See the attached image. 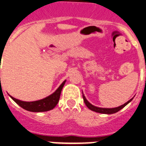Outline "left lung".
Listing matches in <instances>:
<instances>
[{"label": "left lung", "mask_w": 146, "mask_h": 146, "mask_svg": "<svg viewBox=\"0 0 146 146\" xmlns=\"http://www.w3.org/2000/svg\"><path fill=\"white\" fill-rule=\"evenodd\" d=\"M83 99H84V103H85L86 107H88L89 110H92V111H96V112H98V113H102V114H114V113L117 112L118 111H119V110H122V108H124L127 104H128L129 103L133 100V98H132V99H130L128 102H127L126 103H125V104H122V105L119 106V107H114V108H101V107H96V106L92 105V104H91L90 102H88V101L86 99L84 94H83Z\"/></svg>", "instance_id": "left-lung-1"}]
</instances>
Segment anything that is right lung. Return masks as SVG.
<instances>
[{
	"instance_id": "right-lung-1",
	"label": "right lung",
	"mask_w": 146,
	"mask_h": 146,
	"mask_svg": "<svg viewBox=\"0 0 146 146\" xmlns=\"http://www.w3.org/2000/svg\"><path fill=\"white\" fill-rule=\"evenodd\" d=\"M65 81L61 84V85L58 87V89L52 94L50 96H47L44 99H40L35 102H24V101L19 100L13 96H10V97L16 102V104H19L21 107L24 110L33 112H41V111H47L51 110L55 107L59 102L60 96L61 91L63 88L65 84Z\"/></svg>"
}]
</instances>
